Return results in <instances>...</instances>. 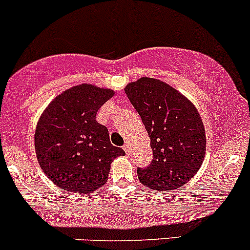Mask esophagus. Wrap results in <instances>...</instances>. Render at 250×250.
<instances>
[{"label": "esophagus", "mask_w": 250, "mask_h": 250, "mask_svg": "<svg viewBox=\"0 0 250 250\" xmlns=\"http://www.w3.org/2000/svg\"><path fill=\"white\" fill-rule=\"evenodd\" d=\"M123 147H124V151H125V152L127 153V155H128V153H130V145H128V144H125L124 146H123Z\"/></svg>", "instance_id": "esophagus-1"}]
</instances>
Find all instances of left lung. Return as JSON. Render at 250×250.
Returning a JSON list of instances; mask_svg holds the SVG:
<instances>
[{
    "mask_svg": "<svg viewBox=\"0 0 250 250\" xmlns=\"http://www.w3.org/2000/svg\"><path fill=\"white\" fill-rule=\"evenodd\" d=\"M125 93L150 137L153 159L138 167L140 183L169 191L184 186L206 157V130L197 108L164 81L143 77L126 85Z\"/></svg>",
    "mask_w": 250,
    "mask_h": 250,
    "instance_id": "1",
    "label": "left lung"
}]
</instances>
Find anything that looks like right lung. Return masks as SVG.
Wrapping results in <instances>:
<instances>
[{"label":"right lung","mask_w":250,"mask_h":250,"mask_svg":"<svg viewBox=\"0 0 250 250\" xmlns=\"http://www.w3.org/2000/svg\"><path fill=\"white\" fill-rule=\"evenodd\" d=\"M114 95L91 83L60 93L42 112L35 128V153L42 171L66 191L88 195L107 182L111 163L124 156L111 144L97 112Z\"/></svg>","instance_id":"obj_1"}]
</instances>
